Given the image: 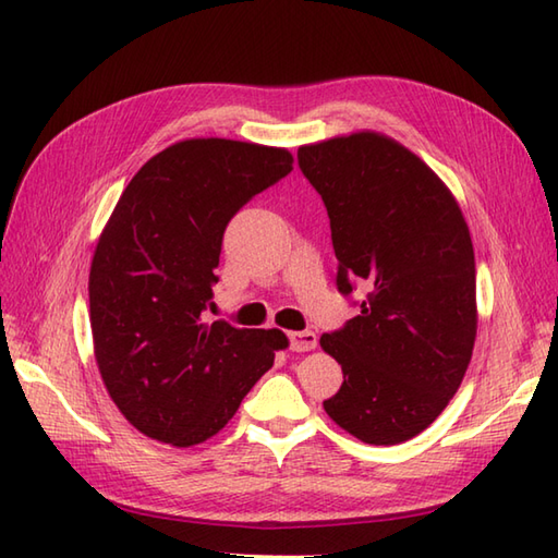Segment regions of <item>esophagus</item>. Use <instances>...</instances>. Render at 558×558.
<instances>
[{"label": "esophagus", "mask_w": 558, "mask_h": 558, "mask_svg": "<svg viewBox=\"0 0 558 558\" xmlns=\"http://www.w3.org/2000/svg\"><path fill=\"white\" fill-rule=\"evenodd\" d=\"M290 344H292V352H314L318 338L311 330L290 332Z\"/></svg>", "instance_id": "34e87169"}]
</instances>
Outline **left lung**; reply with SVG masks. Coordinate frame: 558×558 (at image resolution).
<instances>
[{
    "instance_id": "1",
    "label": "left lung",
    "mask_w": 558,
    "mask_h": 558,
    "mask_svg": "<svg viewBox=\"0 0 558 558\" xmlns=\"http://www.w3.org/2000/svg\"><path fill=\"white\" fill-rule=\"evenodd\" d=\"M296 159L330 216L340 292L368 288L359 316L320 338L344 375L323 409L361 442H407L445 411L473 356L469 223L442 178L383 133L302 145Z\"/></svg>"
}]
</instances>
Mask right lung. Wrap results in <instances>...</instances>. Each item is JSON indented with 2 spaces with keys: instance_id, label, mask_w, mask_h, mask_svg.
<instances>
[{
  "instance_id": "right-lung-1",
  "label": "right lung",
  "mask_w": 558,
  "mask_h": 558,
  "mask_svg": "<svg viewBox=\"0 0 558 558\" xmlns=\"http://www.w3.org/2000/svg\"><path fill=\"white\" fill-rule=\"evenodd\" d=\"M284 147L180 140L140 168L89 264V328L99 375L125 421L171 447L223 430L288 349L278 328L209 323L228 220L292 171Z\"/></svg>"
}]
</instances>
